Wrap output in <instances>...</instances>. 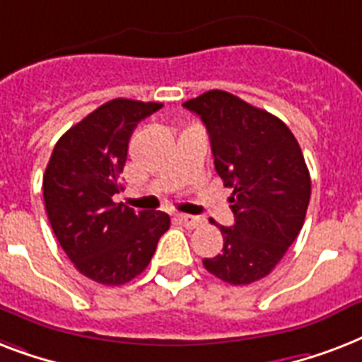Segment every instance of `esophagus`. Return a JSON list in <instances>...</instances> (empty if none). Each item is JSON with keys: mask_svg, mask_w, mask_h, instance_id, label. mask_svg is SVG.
<instances>
[{"mask_svg": "<svg viewBox=\"0 0 362 362\" xmlns=\"http://www.w3.org/2000/svg\"><path fill=\"white\" fill-rule=\"evenodd\" d=\"M177 221L187 228H196V226H199V224H202V218H199V216L183 215V213H181V215H177Z\"/></svg>", "mask_w": 362, "mask_h": 362, "instance_id": "esophagus-1", "label": "esophagus"}]
</instances>
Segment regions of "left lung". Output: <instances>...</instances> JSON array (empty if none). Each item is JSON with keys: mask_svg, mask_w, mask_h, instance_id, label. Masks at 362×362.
<instances>
[{"mask_svg": "<svg viewBox=\"0 0 362 362\" xmlns=\"http://www.w3.org/2000/svg\"><path fill=\"white\" fill-rule=\"evenodd\" d=\"M183 106L205 125L216 173L233 189V226H218L224 247L204 267L228 284H252L276 267L305 224L310 173L303 151L284 121L228 91Z\"/></svg>", "mask_w": 362, "mask_h": 362, "instance_id": "8db88e82", "label": "left lung"}]
</instances>
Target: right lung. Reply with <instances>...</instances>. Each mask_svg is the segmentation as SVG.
Returning <instances> with one entry per match:
<instances>
[{
	"mask_svg": "<svg viewBox=\"0 0 362 362\" xmlns=\"http://www.w3.org/2000/svg\"><path fill=\"white\" fill-rule=\"evenodd\" d=\"M160 103L114 99L57 140L42 177L48 221L74 267L104 286H121L144 271L170 228L163 211L115 204L129 140Z\"/></svg>",
	"mask_w": 362,
	"mask_h": 362,
	"instance_id": "right-lung-1",
	"label": "right lung"
}]
</instances>
